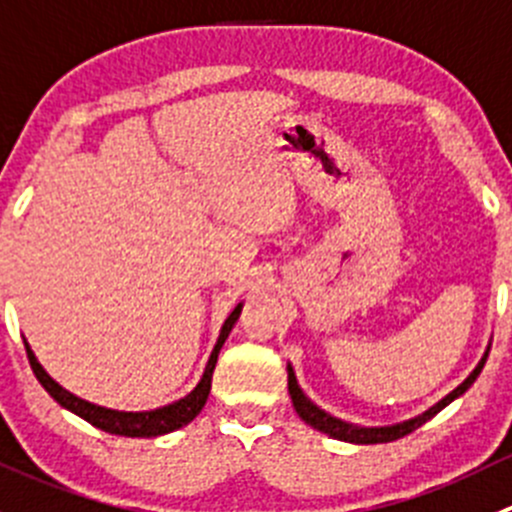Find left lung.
<instances>
[{
  "label": "left lung",
  "mask_w": 512,
  "mask_h": 512,
  "mask_svg": "<svg viewBox=\"0 0 512 512\" xmlns=\"http://www.w3.org/2000/svg\"><path fill=\"white\" fill-rule=\"evenodd\" d=\"M485 365V357L478 362V367H475L473 372L468 375V380L463 382V385H458V388L453 390V393L448 395V398L440 400L435 408H430L428 413H423L420 418L415 420H408V423H400V425H390V428H357V425H350V423H342V420L332 418V415H327L325 410L317 408L315 403H310V400L302 395L300 385H297L295 380V372H292V367L287 365V390H290V398H292V405H295L297 415H300L302 420H305L307 425H312V428H317L320 433H327L330 438H337V440H345V443H360V445H375V443H393V440H400L405 438V435H410L413 430H418L420 425L428 423L433 415H438L440 410L445 408V405L453 403L455 398H460V395L465 393V390L470 388L475 382V377L480 375V370H483Z\"/></svg>",
  "instance_id": "1"
}]
</instances>
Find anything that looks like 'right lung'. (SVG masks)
<instances>
[{"mask_svg": "<svg viewBox=\"0 0 512 512\" xmlns=\"http://www.w3.org/2000/svg\"><path fill=\"white\" fill-rule=\"evenodd\" d=\"M240 310H242V305H237L235 310L230 312V317L225 320V325H222L220 340H217L215 350H212L210 362H207L205 375H202L200 385H197V388L192 390L187 398L177 400V403L167 405V408L150 410V413H119V410H107V408H99V405L87 403V400H79L77 395L67 393L62 385H57V382H54L52 377H49L47 372L42 370V365L37 362L34 352L29 350L27 342H24V347H27L29 365H32L37 380L42 382V388L47 390V393L52 395V398L57 400L62 408L72 410L74 415H79V418H84L87 423H92L94 428L104 430V433L124 435V438H157V435L172 433V430L187 425L190 420H195L197 415H200L202 408H205L207 395H210V388H212V372H215L217 355H220V347L225 345L227 335H230V330H232V325H235L237 317H240Z\"/></svg>", "mask_w": 512, "mask_h": 512, "instance_id": "obj_1", "label": "right lung"}]
</instances>
